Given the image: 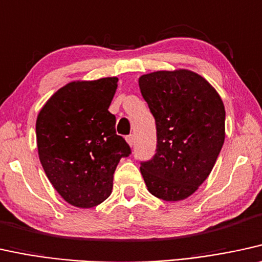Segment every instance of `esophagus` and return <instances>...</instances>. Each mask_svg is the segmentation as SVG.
Returning <instances> with one entry per match:
<instances>
[{"label": "esophagus", "mask_w": 262, "mask_h": 262, "mask_svg": "<svg viewBox=\"0 0 262 262\" xmlns=\"http://www.w3.org/2000/svg\"><path fill=\"white\" fill-rule=\"evenodd\" d=\"M127 141H128V144L130 145V146H133L134 142H135V138H134V135H133V134L128 135V137H127Z\"/></svg>", "instance_id": "1"}]
</instances>
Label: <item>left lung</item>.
<instances>
[{
  "label": "left lung",
  "instance_id": "left-lung-1",
  "mask_svg": "<svg viewBox=\"0 0 262 262\" xmlns=\"http://www.w3.org/2000/svg\"><path fill=\"white\" fill-rule=\"evenodd\" d=\"M156 122L157 146L140 162L147 190L163 201L191 196L213 169L225 140V107L216 91L188 70L139 78Z\"/></svg>",
  "mask_w": 262,
  "mask_h": 262
}]
</instances>
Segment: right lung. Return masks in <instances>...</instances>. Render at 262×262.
Wrapping results in <instances>:
<instances>
[{
    "mask_svg": "<svg viewBox=\"0 0 262 262\" xmlns=\"http://www.w3.org/2000/svg\"><path fill=\"white\" fill-rule=\"evenodd\" d=\"M117 81L71 82L46 102L36 121L43 169L75 207L93 208L106 200L118 162L132 154L124 138L116 134V117L108 111Z\"/></svg>",
    "mask_w": 262,
    "mask_h": 262,
    "instance_id": "1",
    "label": "right lung"
}]
</instances>
